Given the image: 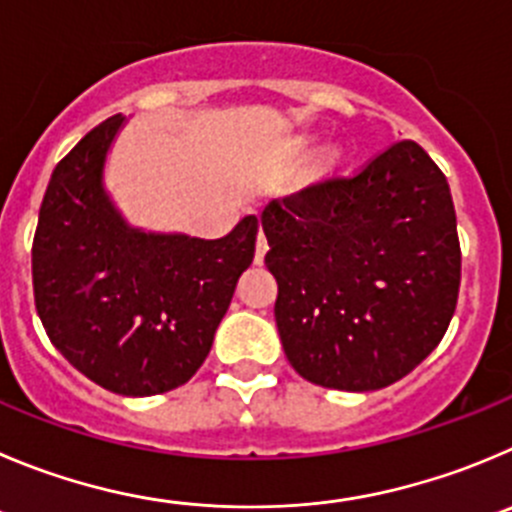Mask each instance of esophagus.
<instances>
[{
    "label": "esophagus",
    "instance_id": "34e87169",
    "mask_svg": "<svg viewBox=\"0 0 512 512\" xmlns=\"http://www.w3.org/2000/svg\"><path fill=\"white\" fill-rule=\"evenodd\" d=\"M265 252H267V237H265V232L260 229V234H257V245H255V262H257V265H262V260H265Z\"/></svg>",
    "mask_w": 512,
    "mask_h": 512
}]
</instances>
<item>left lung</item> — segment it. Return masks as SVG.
Here are the masks:
<instances>
[{
  "instance_id": "8db88e82",
  "label": "left lung",
  "mask_w": 512,
  "mask_h": 512,
  "mask_svg": "<svg viewBox=\"0 0 512 512\" xmlns=\"http://www.w3.org/2000/svg\"><path fill=\"white\" fill-rule=\"evenodd\" d=\"M260 222L280 341L310 384L384 389L442 341L462 255L450 184L419 143L272 199Z\"/></svg>"
}]
</instances>
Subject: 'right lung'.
<instances>
[{"label":"right lung","mask_w":512,"mask_h":512,"mask_svg":"<svg viewBox=\"0 0 512 512\" xmlns=\"http://www.w3.org/2000/svg\"><path fill=\"white\" fill-rule=\"evenodd\" d=\"M113 116L52 171L32 242L35 305L52 346L103 389L154 396L186 384L212 348L260 219L199 240L131 227L103 186Z\"/></svg>","instance_id":"1"}]
</instances>
